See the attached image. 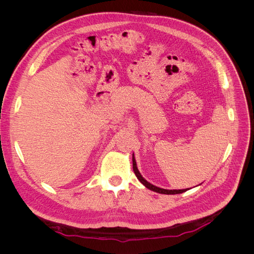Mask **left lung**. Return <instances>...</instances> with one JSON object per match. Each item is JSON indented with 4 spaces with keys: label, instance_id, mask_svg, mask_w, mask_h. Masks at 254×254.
Instances as JSON below:
<instances>
[{
    "label": "left lung",
    "instance_id": "1",
    "mask_svg": "<svg viewBox=\"0 0 254 254\" xmlns=\"http://www.w3.org/2000/svg\"><path fill=\"white\" fill-rule=\"evenodd\" d=\"M132 168H133V172H134V174H135V176H136V178L140 180V182H141L142 184H144V186H145L146 188H147V189H149L150 190L157 191V193L166 194V195H175V194H181V193H183V191H186V190H189V189H188V190H187V189H186V190H164V189H161V188L152 186V184H150L149 182H147V181H146V180L143 178L142 175H141L140 172H139V170H137L136 163H135V159H134L133 155H132Z\"/></svg>",
    "mask_w": 254,
    "mask_h": 254
}]
</instances>
